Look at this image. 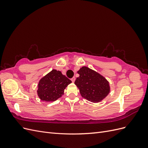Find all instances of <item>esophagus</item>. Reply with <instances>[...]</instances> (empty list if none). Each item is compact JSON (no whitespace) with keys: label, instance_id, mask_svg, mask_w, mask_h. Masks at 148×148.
<instances>
[{"label":"esophagus","instance_id":"1","mask_svg":"<svg viewBox=\"0 0 148 148\" xmlns=\"http://www.w3.org/2000/svg\"><path fill=\"white\" fill-rule=\"evenodd\" d=\"M71 82H72L73 83H74L75 81V77H73L72 78H71Z\"/></svg>","mask_w":148,"mask_h":148}]
</instances>
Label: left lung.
I'll use <instances>...</instances> for the list:
<instances>
[{
  "instance_id": "8db88e82",
  "label": "left lung",
  "mask_w": 148,
  "mask_h": 148,
  "mask_svg": "<svg viewBox=\"0 0 148 148\" xmlns=\"http://www.w3.org/2000/svg\"><path fill=\"white\" fill-rule=\"evenodd\" d=\"M78 73L79 77L76 79L75 84L84 99L92 102H99L109 95V83L101 74L87 66L80 68Z\"/></svg>"
}]
</instances>
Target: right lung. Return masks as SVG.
I'll return each mask as SVG.
<instances>
[{"mask_svg":"<svg viewBox=\"0 0 148 148\" xmlns=\"http://www.w3.org/2000/svg\"><path fill=\"white\" fill-rule=\"evenodd\" d=\"M71 81L60 71L53 69L39 80L38 95L39 99L46 102L56 101L64 94V89Z\"/></svg>","mask_w":148,"mask_h":148,"instance_id":"add662e5","label":"right lung"}]
</instances>
